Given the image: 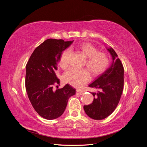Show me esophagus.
I'll use <instances>...</instances> for the list:
<instances>
[{"mask_svg":"<svg viewBox=\"0 0 147 147\" xmlns=\"http://www.w3.org/2000/svg\"><path fill=\"white\" fill-rule=\"evenodd\" d=\"M76 94H79V95H82V94H83V92L82 91H79V90H77Z\"/></svg>","mask_w":147,"mask_h":147,"instance_id":"34e87169","label":"esophagus"}]
</instances>
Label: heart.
<instances>
[{"label":"heart","mask_w":147,"mask_h":147,"mask_svg":"<svg viewBox=\"0 0 147 147\" xmlns=\"http://www.w3.org/2000/svg\"><path fill=\"white\" fill-rule=\"evenodd\" d=\"M79 50L86 57V66L90 73L96 76L102 73L107 68L109 64V57L105 53L97 52L96 47L88 43H83L78 46ZM70 50H64L60 57L59 65L65 69L69 65ZM90 79V75L85 69L72 68L69 70L64 75V82L71 85L79 88Z\"/></svg>","instance_id":"b5f03b06"}]
</instances>
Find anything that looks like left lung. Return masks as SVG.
Segmentation results:
<instances>
[{
  "label": "left lung",
  "instance_id": "1",
  "mask_svg": "<svg viewBox=\"0 0 147 147\" xmlns=\"http://www.w3.org/2000/svg\"><path fill=\"white\" fill-rule=\"evenodd\" d=\"M112 57L110 66L96 78L89 86L96 88L92 92V103L84 105V112L92 119H103L113 113L121 98L124 86V68L121 61L112 47L107 48Z\"/></svg>",
  "mask_w": 147,
  "mask_h": 147
}]
</instances>
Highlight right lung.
<instances>
[{"label":"right lung","mask_w":147,"mask_h":147,"mask_svg":"<svg viewBox=\"0 0 147 147\" xmlns=\"http://www.w3.org/2000/svg\"><path fill=\"white\" fill-rule=\"evenodd\" d=\"M73 41L47 39L35 49L26 67V89L30 103L42 117L54 119L64 112L69 97L76 90L66 84L54 90L53 85L59 83L56 72L63 52Z\"/></svg>","instance_id":"right-lung-1"}]
</instances>
